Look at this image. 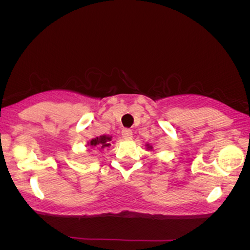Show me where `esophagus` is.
Here are the masks:
<instances>
[{
  "instance_id": "esophagus-1",
  "label": "esophagus",
  "mask_w": 250,
  "mask_h": 250,
  "mask_svg": "<svg viewBox=\"0 0 250 250\" xmlns=\"http://www.w3.org/2000/svg\"><path fill=\"white\" fill-rule=\"evenodd\" d=\"M122 135H123V138H125V139H129V138H131V135H132V130L129 129V128H123Z\"/></svg>"
}]
</instances>
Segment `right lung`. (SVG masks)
<instances>
[{
	"label": "right lung",
	"instance_id": "right-lung-1",
	"mask_svg": "<svg viewBox=\"0 0 250 250\" xmlns=\"http://www.w3.org/2000/svg\"><path fill=\"white\" fill-rule=\"evenodd\" d=\"M109 141H110L109 137H106V135H101L100 138H96L90 141L89 145L96 148H104V147H108L110 145L108 143Z\"/></svg>",
	"mask_w": 250,
	"mask_h": 250
}]
</instances>
